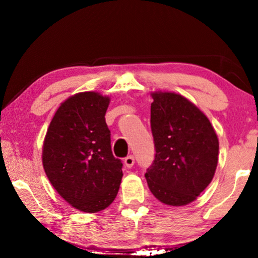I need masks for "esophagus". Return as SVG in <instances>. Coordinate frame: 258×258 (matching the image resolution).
<instances>
[{"instance_id":"1","label":"esophagus","mask_w":258,"mask_h":258,"mask_svg":"<svg viewBox=\"0 0 258 258\" xmlns=\"http://www.w3.org/2000/svg\"><path fill=\"white\" fill-rule=\"evenodd\" d=\"M134 156H132V155H130V156H127L125 158V160H124V164H125V166L127 168H131L132 167V166L134 165Z\"/></svg>"}]
</instances>
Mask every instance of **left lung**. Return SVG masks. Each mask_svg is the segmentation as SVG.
Returning a JSON list of instances; mask_svg holds the SVG:
<instances>
[{
  "mask_svg": "<svg viewBox=\"0 0 258 258\" xmlns=\"http://www.w3.org/2000/svg\"><path fill=\"white\" fill-rule=\"evenodd\" d=\"M152 99L150 124L156 154L145 176L161 203L183 206L197 199L213 180L217 135L207 117L182 95L156 92Z\"/></svg>",
  "mask_w": 258,
  "mask_h": 258,
  "instance_id": "1",
  "label": "left lung"
}]
</instances>
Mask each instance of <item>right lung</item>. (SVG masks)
Returning <instances> with one entry per match:
<instances>
[{"label": "right lung", "instance_id": "right-lung-1", "mask_svg": "<svg viewBox=\"0 0 258 258\" xmlns=\"http://www.w3.org/2000/svg\"><path fill=\"white\" fill-rule=\"evenodd\" d=\"M108 97L73 95L61 103L43 145V167L56 192L73 207L97 213L115 200L123 163L111 151L106 123Z\"/></svg>", "mask_w": 258, "mask_h": 258}]
</instances>
